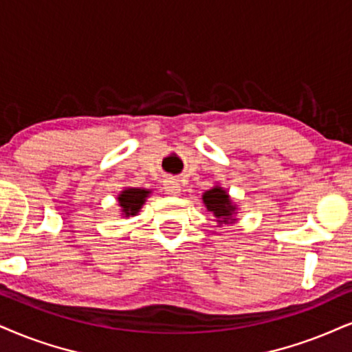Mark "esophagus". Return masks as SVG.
<instances>
[{"label":"esophagus","instance_id":"34e87169","mask_svg":"<svg viewBox=\"0 0 352 352\" xmlns=\"http://www.w3.org/2000/svg\"><path fill=\"white\" fill-rule=\"evenodd\" d=\"M163 189H164V192L168 194V196H179V192H181V184H179V181H177V179H173V177H168V179L164 181Z\"/></svg>","mask_w":352,"mask_h":352}]
</instances>
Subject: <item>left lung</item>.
Returning <instances> with one entry per match:
<instances>
[{"mask_svg":"<svg viewBox=\"0 0 352 352\" xmlns=\"http://www.w3.org/2000/svg\"><path fill=\"white\" fill-rule=\"evenodd\" d=\"M202 201L206 204L207 210L212 212L219 219L217 220L219 223H232L235 220L232 217L235 215L236 206L232 202L227 190L220 188V186H215V188L206 190L202 196Z\"/></svg>","mask_w":352,"mask_h":352,"instance_id":"left-lung-1","label":"left lung"}]
</instances>
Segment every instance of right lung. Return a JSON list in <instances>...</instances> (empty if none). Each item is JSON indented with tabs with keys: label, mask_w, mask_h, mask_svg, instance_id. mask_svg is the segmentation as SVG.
I'll use <instances>...</instances> for the list:
<instances>
[{
	"label": "right lung",
	"mask_w": 352,
	"mask_h": 352,
	"mask_svg": "<svg viewBox=\"0 0 352 352\" xmlns=\"http://www.w3.org/2000/svg\"><path fill=\"white\" fill-rule=\"evenodd\" d=\"M150 190L146 189H137V188H129L124 189L122 192L119 194V206L122 209L124 217L137 215L140 212L142 206L145 204V199L148 197Z\"/></svg>",
	"instance_id": "add662e5"
}]
</instances>
